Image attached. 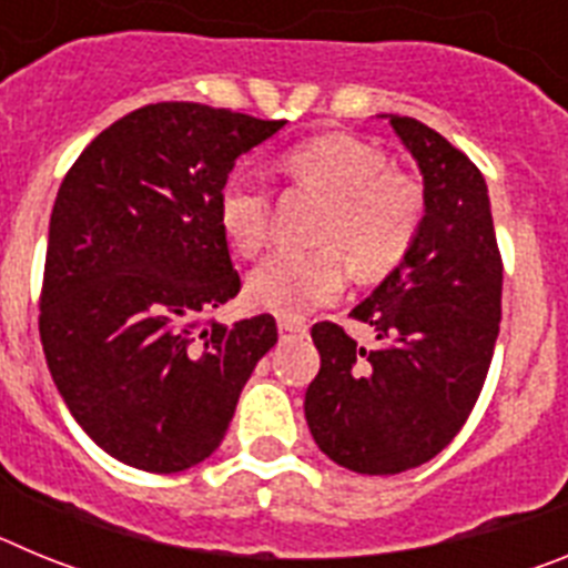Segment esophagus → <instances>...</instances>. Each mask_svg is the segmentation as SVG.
<instances>
[{
	"label": "esophagus",
	"mask_w": 568,
	"mask_h": 568,
	"mask_svg": "<svg viewBox=\"0 0 568 568\" xmlns=\"http://www.w3.org/2000/svg\"><path fill=\"white\" fill-rule=\"evenodd\" d=\"M278 333H281V338H287V335H301V333H307V324H301V321L281 318L278 321Z\"/></svg>",
	"instance_id": "34e87169"
}]
</instances>
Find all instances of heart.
<instances>
[{"label":"heart","instance_id":"heart-1","mask_svg":"<svg viewBox=\"0 0 568 568\" xmlns=\"http://www.w3.org/2000/svg\"><path fill=\"white\" fill-rule=\"evenodd\" d=\"M281 170L321 190L329 207L318 250H278L247 275V301L281 318H301L344 287V252L361 278L395 270L418 239L424 193L404 173L386 170V155L353 135H318L281 155ZM219 224L230 247L255 255L270 227V195L247 175H230L219 193Z\"/></svg>","mask_w":568,"mask_h":568}]
</instances>
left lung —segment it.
<instances>
[{
  "label": "left lung",
  "mask_w": 568,
  "mask_h": 568,
  "mask_svg": "<svg viewBox=\"0 0 568 568\" xmlns=\"http://www.w3.org/2000/svg\"><path fill=\"white\" fill-rule=\"evenodd\" d=\"M384 119L424 175V222L406 258L353 310L375 349L315 324L321 369L304 398L321 453L358 475L415 469L460 433L489 373L504 287L480 170L418 119Z\"/></svg>",
  "instance_id": "obj_1"
}]
</instances>
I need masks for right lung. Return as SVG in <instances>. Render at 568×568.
Wrapping results in <instances>:
<instances>
[{"mask_svg":"<svg viewBox=\"0 0 568 568\" xmlns=\"http://www.w3.org/2000/svg\"><path fill=\"white\" fill-rule=\"evenodd\" d=\"M287 122L159 102L110 124L50 213L39 335L59 395L122 464L184 471L219 449L273 315L213 321L239 293L219 224L235 159Z\"/></svg>","mask_w":568,"mask_h":568,"instance_id":"obj_1","label":"right lung"}]
</instances>
